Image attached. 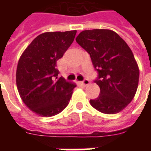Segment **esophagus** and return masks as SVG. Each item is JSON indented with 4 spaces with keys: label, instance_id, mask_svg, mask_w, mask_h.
<instances>
[{
    "label": "esophagus",
    "instance_id": "1",
    "mask_svg": "<svg viewBox=\"0 0 151 151\" xmlns=\"http://www.w3.org/2000/svg\"><path fill=\"white\" fill-rule=\"evenodd\" d=\"M89 81L88 80V79H85V80L83 81H81V82H79V84L81 85H83V86H87V85H89Z\"/></svg>",
    "mask_w": 151,
    "mask_h": 151
}]
</instances>
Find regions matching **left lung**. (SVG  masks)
Here are the masks:
<instances>
[{
	"label": "left lung",
	"mask_w": 151,
	"mask_h": 151,
	"mask_svg": "<svg viewBox=\"0 0 151 151\" xmlns=\"http://www.w3.org/2000/svg\"><path fill=\"white\" fill-rule=\"evenodd\" d=\"M76 41L90 55L99 73L96 82L100 93L90 104L106 114L124 110L136 95L139 78L138 64L129 45L116 32L106 29L84 30Z\"/></svg>",
	"instance_id": "obj_1"
}]
</instances>
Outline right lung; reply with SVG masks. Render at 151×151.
Wrapping results in <instances>:
<instances>
[{
  "label": "right lung",
  "instance_id": "1",
  "mask_svg": "<svg viewBox=\"0 0 151 151\" xmlns=\"http://www.w3.org/2000/svg\"><path fill=\"white\" fill-rule=\"evenodd\" d=\"M77 30L46 32L33 40L19 58L16 85L23 103L41 117H52L69 104L77 85L58 78L56 61L73 43Z\"/></svg>",
  "mask_w": 151,
  "mask_h": 151
}]
</instances>
